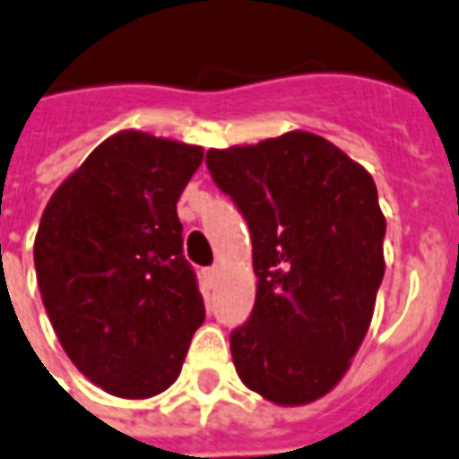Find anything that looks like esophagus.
I'll return each instance as SVG.
<instances>
[{"instance_id":"obj_1","label":"esophagus","mask_w":459,"mask_h":459,"mask_svg":"<svg viewBox=\"0 0 459 459\" xmlns=\"http://www.w3.org/2000/svg\"><path fill=\"white\" fill-rule=\"evenodd\" d=\"M219 274H221V270H219V267H216V264H213V267H206V270H204V277H206V281H209V284H216V281H219Z\"/></svg>"}]
</instances>
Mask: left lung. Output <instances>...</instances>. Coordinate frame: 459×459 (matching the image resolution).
<instances>
[{
	"label": "left lung",
	"instance_id": "left-lung-1",
	"mask_svg": "<svg viewBox=\"0 0 459 459\" xmlns=\"http://www.w3.org/2000/svg\"><path fill=\"white\" fill-rule=\"evenodd\" d=\"M206 168L253 238L255 307L230 333L233 365L270 402H314L351 368L385 277L375 179L307 131L209 151Z\"/></svg>",
	"mask_w": 459,
	"mask_h": 459
}]
</instances>
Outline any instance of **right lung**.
<instances>
[{"instance_id":"add662e5","label":"right lung","mask_w":459,"mask_h":459,"mask_svg":"<svg viewBox=\"0 0 459 459\" xmlns=\"http://www.w3.org/2000/svg\"><path fill=\"white\" fill-rule=\"evenodd\" d=\"M202 160L199 145L124 131L91 151L40 216L43 307L74 368L114 396L165 392L204 324L178 219Z\"/></svg>"}]
</instances>
